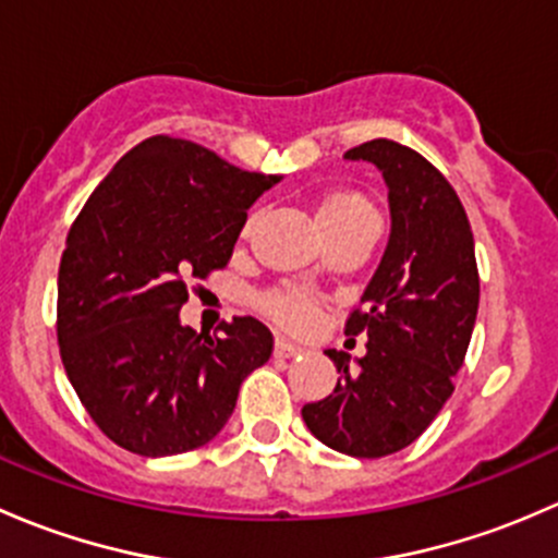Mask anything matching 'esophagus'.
<instances>
[{"mask_svg": "<svg viewBox=\"0 0 558 558\" xmlns=\"http://www.w3.org/2000/svg\"><path fill=\"white\" fill-rule=\"evenodd\" d=\"M302 351H305V348L294 345V342L283 340V337H278V340H275V356H280V359H291V356H300Z\"/></svg>", "mask_w": 558, "mask_h": 558, "instance_id": "esophagus-1", "label": "esophagus"}]
</instances>
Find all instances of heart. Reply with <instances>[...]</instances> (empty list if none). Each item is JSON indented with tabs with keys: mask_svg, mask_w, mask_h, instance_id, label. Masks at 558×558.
Segmentation results:
<instances>
[{
	"mask_svg": "<svg viewBox=\"0 0 558 558\" xmlns=\"http://www.w3.org/2000/svg\"><path fill=\"white\" fill-rule=\"evenodd\" d=\"M315 216H318V223L324 227L326 234L337 232V229L348 227V223L364 221V218H375L373 207L364 199L362 194L348 189H331L324 191V194L315 199ZM253 218L245 221V234L251 232ZM256 311L264 315V318L272 320L275 326L286 331H307L313 329L315 320L320 315V300L313 294V291L300 289V286H278V289H269L256 294L253 300Z\"/></svg>",
	"mask_w": 558,
	"mask_h": 558,
	"instance_id": "1",
	"label": "heart"
}]
</instances>
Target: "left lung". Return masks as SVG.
I'll return each mask as SVG.
<instances>
[{"instance_id": "obj_1", "label": "left lung", "mask_w": 558, "mask_h": 558, "mask_svg": "<svg viewBox=\"0 0 558 558\" xmlns=\"http://www.w3.org/2000/svg\"><path fill=\"white\" fill-rule=\"evenodd\" d=\"M345 159L373 161L388 185L391 238L345 335H367V353L335 362V391L302 408L324 446L378 459L424 435L453 393L475 326L481 278L464 205L435 165L393 140H369Z\"/></svg>"}]
</instances>
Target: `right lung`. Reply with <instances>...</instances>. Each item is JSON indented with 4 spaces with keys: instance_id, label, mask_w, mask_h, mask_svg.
Instances as JSON below:
<instances>
[{
    "instance_id": "1",
    "label": "right lung",
    "mask_w": 558,
    "mask_h": 558,
    "mask_svg": "<svg viewBox=\"0 0 558 558\" xmlns=\"http://www.w3.org/2000/svg\"><path fill=\"white\" fill-rule=\"evenodd\" d=\"M278 180L156 134L77 213L59 264L56 337L66 378L116 446L140 456L205 446L240 384L272 356V335L251 315L210 337L178 313L194 280L227 267L247 207Z\"/></svg>"
}]
</instances>
